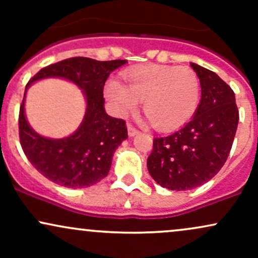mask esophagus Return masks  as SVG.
<instances>
[{"mask_svg": "<svg viewBox=\"0 0 258 258\" xmlns=\"http://www.w3.org/2000/svg\"><path fill=\"white\" fill-rule=\"evenodd\" d=\"M127 130H128V136H130V137H133V136L138 135V133H139L138 130L135 128V127H133L131 123H127Z\"/></svg>", "mask_w": 258, "mask_h": 258, "instance_id": "34e87169", "label": "esophagus"}]
</instances>
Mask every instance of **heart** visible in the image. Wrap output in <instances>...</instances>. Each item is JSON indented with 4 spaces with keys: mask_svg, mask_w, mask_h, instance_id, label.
<instances>
[{
    "mask_svg": "<svg viewBox=\"0 0 258 258\" xmlns=\"http://www.w3.org/2000/svg\"><path fill=\"white\" fill-rule=\"evenodd\" d=\"M126 85L106 84L105 97L119 115L135 110L143 100V111L154 126L170 130L186 122L200 102V81L188 67L144 65L123 73Z\"/></svg>",
    "mask_w": 258,
    "mask_h": 258,
    "instance_id": "obj_1",
    "label": "heart"
}]
</instances>
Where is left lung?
Returning <instances> with one entry per match:
<instances>
[{"label":"left lung","instance_id":"1","mask_svg":"<svg viewBox=\"0 0 258 258\" xmlns=\"http://www.w3.org/2000/svg\"><path fill=\"white\" fill-rule=\"evenodd\" d=\"M190 67L200 80V104L178 131L154 138L147 160L153 179L171 190L197 188L220 172L239 122L232 88L211 70L195 63Z\"/></svg>","mask_w":258,"mask_h":258}]
</instances>
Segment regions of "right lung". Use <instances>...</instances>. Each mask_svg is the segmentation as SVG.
I'll return each instance as SVG.
<instances>
[{
    "instance_id": "right-lung-1",
    "label": "right lung",
    "mask_w": 258,
    "mask_h": 258,
    "mask_svg": "<svg viewBox=\"0 0 258 258\" xmlns=\"http://www.w3.org/2000/svg\"><path fill=\"white\" fill-rule=\"evenodd\" d=\"M127 60L99 61L74 57L43 68L26 85L41 79L63 78L84 90L86 114L81 125L69 137L51 139L29 126L24 99L19 110V138L24 154L41 174L68 188H85L108 176L112 155L127 138L126 122L109 116L104 109V88L109 74Z\"/></svg>"
}]
</instances>
